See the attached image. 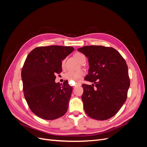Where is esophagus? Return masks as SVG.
I'll return each mask as SVG.
<instances>
[{"label":"esophagus","instance_id":"obj_1","mask_svg":"<svg viewBox=\"0 0 147 147\" xmlns=\"http://www.w3.org/2000/svg\"><path fill=\"white\" fill-rule=\"evenodd\" d=\"M81 85V83H76L75 84V85H74V88H75V87H77V86H80Z\"/></svg>","mask_w":147,"mask_h":147}]
</instances>
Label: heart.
Instances as JSON below:
<instances>
[{"mask_svg":"<svg viewBox=\"0 0 147 147\" xmlns=\"http://www.w3.org/2000/svg\"><path fill=\"white\" fill-rule=\"evenodd\" d=\"M74 57L81 64H83L86 62V56L82 53H75L74 54ZM65 60L64 59L61 62V66L63 68H64L65 66ZM84 72L82 70H78L77 71H69V72L64 75V78L71 82H78L84 76Z\"/></svg>","mask_w":147,"mask_h":147,"instance_id":"heart-1","label":"heart"}]
</instances>
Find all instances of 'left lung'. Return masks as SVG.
Returning <instances> with one entry per match:
<instances>
[{
  "mask_svg": "<svg viewBox=\"0 0 147 147\" xmlns=\"http://www.w3.org/2000/svg\"><path fill=\"white\" fill-rule=\"evenodd\" d=\"M77 50L88 58L90 69L84 80L93 83L82 85L84 111L97 120L113 117L125 102L130 86L126 61L112 47L91 45Z\"/></svg>",
  "mask_w": 147,
  "mask_h": 147,
  "instance_id": "1",
  "label": "left lung"
}]
</instances>
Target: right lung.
Instances as JSON below:
<instances>
[{
	"label": "right lung",
	"instance_id": "1",
	"mask_svg": "<svg viewBox=\"0 0 147 147\" xmlns=\"http://www.w3.org/2000/svg\"><path fill=\"white\" fill-rule=\"evenodd\" d=\"M74 50L72 47L50 45L34 48L21 70L23 92L30 110L43 119L59 118L67 112L72 87L65 80L55 83L61 62Z\"/></svg>",
	"mask_w": 147,
	"mask_h": 147
}]
</instances>
